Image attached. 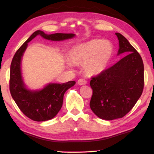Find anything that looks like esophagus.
<instances>
[{
  "mask_svg": "<svg viewBox=\"0 0 154 154\" xmlns=\"http://www.w3.org/2000/svg\"><path fill=\"white\" fill-rule=\"evenodd\" d=\"M77 84L79 85H83L87 84V81L84 79H79L78 81H77Z\"/></svg>",
  "mask_w": 154,
  "mask_h": 154,
  "instance_id": "obj_1",
  "label": "esophagus"
}]
</instances>
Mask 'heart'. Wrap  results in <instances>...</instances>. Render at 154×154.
I'll return each instance as SVG.
<instances>
[{
	"instance_id": "obj_1",
	"label": "heart",
	"mask_w": 154,
	"mask_h": 154,
	"mask_svg": "<svg viewBox=\"0 0 154 154\" xmlns=\"http://www.w3.org/2000/svg\"><path fill=\"white\" fill-rule=\"evenodd\" d=\"M114 45L109 40L93 39L74 46L69 53L72 63L82 65L88 75H96L107 68L114 54ZM71 66L72 63L67 62Z\"/></svg>"
}]
</instances>
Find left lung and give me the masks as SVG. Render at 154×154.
<instances>
[{
    "instance_id": "8db88e82",
    "label": "left lung",
    "mask_w": 154,
    "mask_h": 154,
    "mask_svg": "<svg viewBox=\"0 0 154 154\" xmlns=\"http://www.w3.org/2000/svg\"><path fill=\"white\" fill-rule=\"evenodd\" d=\"M119 40L117 55L127 54L114 66L104 70L90 82L93 89L90 106L102 119L122 118L133 108L144 87V66L142 58L122 35Z\"/></svg>"
}]
</instances>
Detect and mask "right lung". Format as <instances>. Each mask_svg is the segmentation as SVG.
I'll list each match as a JSON object with an SVG mask.
<instances>
[{"mask_svg":"<svg viewBox=\"0 0 154 154\" xmlns=\"http://www.w3.org/2000/svg\"><path fill=\"white\" fill-rule=\"evenodd\" d=\"M38 35L46 40L54 41L72 38L75 35L72 33L47 35L43 31L37 30L17 50L12 59L9 80L12 98L24 115L33 121L43 122L53 119L59 113L62 106L65 92L74 86L75 82L69 81L62 84L49 83L43 89L39 91H31L26 88L22 76L21 61L28 43Z\"/></svg>","mask_w":154,"mask_h":154,"instance_id":"add662e5","label":"right lung"}]
</instances>
